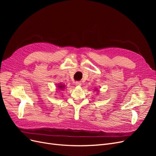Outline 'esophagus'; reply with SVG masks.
<instances>
[{
	"mask_svg": "<svg viewBox=\"0 0 156 156\" xmlns=\"http://www.w3.org/2000/svg\"><path fill=\"white\" fill-rule=\"evenodd\" d=\"M75 85H77V86H81V81H75Z\"/></svg>",
	"mask_w": 156,
	"mask_h": 156,
	"instance_id": "1",
	"label": "esophagus"
}]
</instances>
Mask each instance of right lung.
I'll return each mask as SVG.
<instances>
[{
    "instance_id": "1",
    "label": "right lung",
    "mask_w": 156,
    "mask_h": 156,
    "mask_svg": "<svg viewBox=\"0 0 156 156\" xmlns=\"http://www.w3.org/2000/svg\"><path fill=\"white\" fill-rule=\"evenodd\" d=\"M60 88H62V86H60Z\"/></svg>"
}]
</instances>
